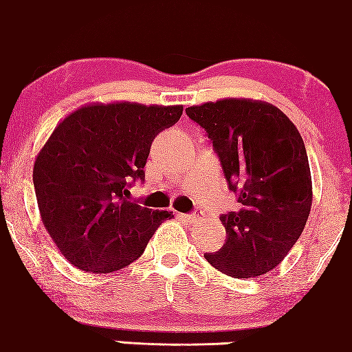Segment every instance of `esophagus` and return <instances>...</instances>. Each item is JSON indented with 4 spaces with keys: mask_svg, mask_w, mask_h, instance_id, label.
<instances>
[{
    "mask_svg": "<svg viewBox=\"0 0 352 352\" xmlns=\"http://www.w3.org/2000/svg\"><path fill=\"white\" fill-rule=\"evenodd\" d=\"M181 219L186 221V223H196L201 219L199 212H192V214H181Z\"/></svg>",
    "mask_w": 352,
    "mask_h": 352,
    "instance_id": "esophagus-1",
    "label": "esophagus"
}]
</instances>
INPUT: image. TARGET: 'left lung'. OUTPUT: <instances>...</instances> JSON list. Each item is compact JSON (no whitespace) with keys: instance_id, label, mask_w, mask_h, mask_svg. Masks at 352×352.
<instances>
[{"instance_id":"8db88e82","label":"left lung","mask_w":352,"mask_h":352,"mask_svg":"<svg viewBox=\"0 0 352 352\" xmlns=\"http://www.w3.org/2000/svg\"><path fill=\"white\" fill-rule=\"evenodd\" d=\"M218 153L239 209L221 216L226 243L204 254L232 278H256L278 267L301 236L313 204L304 141L293 121L266 101L224 98L189 106Z\"/></svg>"}]
</instances>
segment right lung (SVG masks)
Masks as SVG:
<instances>
[{
    "instance_id": "add662e5",
    "label": "right lung",
    "mask_w": 352,
    "mask_h": 352,
    "mask_svg": "<svg viewBox=\"0 0 352 352\" xmlns=\"http://www.w3.org/2000/svg\"><path fill=\"white\" fill-rule=\"evenodd\" d=\"M181 114V104L91 102L59 121L39 149L33 168L39 214L59 252L78 270H123L173 218L128 201V189L144 179L157 133Z\"/></svg>"
}]
</instances>
